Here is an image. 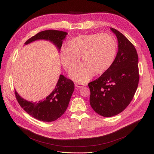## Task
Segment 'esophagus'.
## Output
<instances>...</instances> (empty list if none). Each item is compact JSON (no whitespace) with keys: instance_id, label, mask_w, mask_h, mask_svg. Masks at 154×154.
<instances>
[{"instance_id":"34e87169","label":"esophagus","mask_w":154,"mask_h":154,"mask_svg":"<svg viewBox=\"0 0 154 154\" xmlns=\"http://www.w3.org/2000/svg\"><path fill=\"white\" fill-rule=\"evenodd\" d=\"M75 87H79V88H82L85 86V84L83 83H79V82H77L75 84Z\"/></svg>"}]
</instances>
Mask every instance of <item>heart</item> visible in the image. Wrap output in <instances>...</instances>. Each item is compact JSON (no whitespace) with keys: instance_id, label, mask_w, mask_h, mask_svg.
I'll return each mask as SVG.
<instances>
[{"instance_id":"b5f03b06","label":"heart","mask_w":154,"mask_h":154,"mask_svg":"<svg viewBox=\"0 0 154 154\" xmlns=\"http://www.w3.org/2000/svg\"><path fill=\"white\" fill-rule=\"evenodd\" d=\"M116 40L109 34H84L72 38L69 46H63L60 59L64 68L69 70L79 62L82 63L70 72L75 81L85 82L96 74L106 71L114 60L117 52Z\"/></svg>"}]
</instances>
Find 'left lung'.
I'll list each match as a JSON object with an SVG mask.
<instances>
[{"label": "left lung", "instance_id": "1", "mask_svg": "<svg viewBox=\"0 0 154 154\" xmlns=\"http://www.w3.org/2000/svg\"><path fill=\"white\" fill-rule=\"evenodd\" d=\"M110 29L118 39L116 57L100 77L88 84L92 108L106 117L116 116L126 109L139 81V58L134 45L119 31Z\"/></svg>", "mask_w": 154, "mask_h": 154}]
</instances>
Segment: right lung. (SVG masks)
Returning a JSON list of instances; mask_svg holds the SVG:
<instances>
[{"mask_svg":"<svg viewBox=\"0 0 154 154\" xmlns=\"http://www.w3.org/2000/svg\"><path fill=\"white\" fill-rule=\"evenodd\" d=\"M67 34V32L60 30H44L28 39L24 44L36 40L45 39L50 40L60 49L62 40ZM74 91V84L72 80L60 75L54 91L43 100L29 102L20 97L15 91V95L20 107L30 116L40 121L51 122L60 117L66 112Z\"/></svg>","mask_w":154,"mask_h":154,"instance_id":"add662e5","label":"right lung"}]
</instances>
